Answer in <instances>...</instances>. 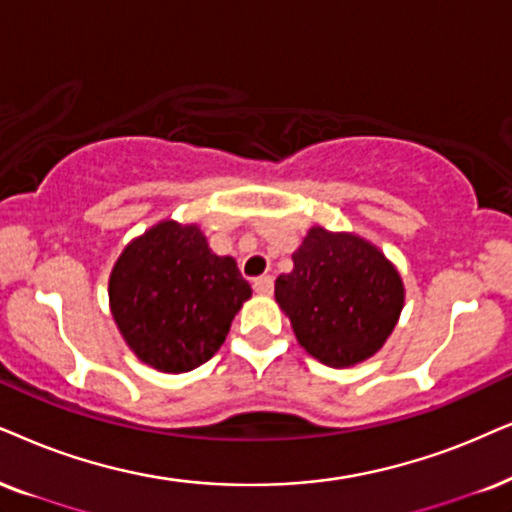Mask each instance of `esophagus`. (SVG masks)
I'll return each mask as SVG.
<instances>
[{
    "label": "esophagus",
    "mask_w": 512,
    "mask_h": 512,
    "mask_svg": "<svg viewBox=\"0 0 512 512\" xmlns=\"http://www.w3.org/2000/svg\"><path fill=\"white\" fill-rule=\"evenodd\" d=\"M252 288H255V293L260 295H271V290H274V278L271 276H260L252 281Z\"/></svg>",
    "instance_id": "obj_1"
}]
</instances>
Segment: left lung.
Wrapping results in <instances>:
<instances>
[{"label": "left lung", "mask_w": 512, "mask_h": 512, "mask_svg": "<svg viewBox=\"0 0 512 512\" xmlns=\"http://www.w3.org/2000/svg\"><path fill=\"white\" fill-rule=\"evenodd\" d=\"M293 271L276 278V302L300 345L333 368L373 357L397 326L404 283L364 238L312 226L293 252Z\"/></svg>", "instance_id": "obj_1"}]
</instances>
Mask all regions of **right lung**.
I'll list each match as a JSON object with an SVG mask.
<instances>
[{
    "label": "right lung",
    "instance_id": "add662e5",
    "mask_svg": "<svg viewBox=\"0 0 512 512\" xmlns=\"http://www.w3.org/2000/svg\"><path fill=\"white\" fill-rule=\"evenodd\" d=\"M252 295L234 257H219L196 224L151 226L122 250L108 281L122 338L144 364L186 373L215 357Z\"/></svg>",
    "mask_w": 512,
    "mask_h": 512
}]
</instances>
